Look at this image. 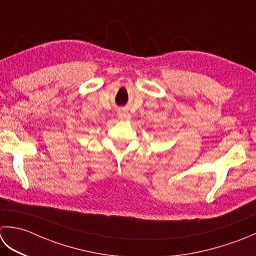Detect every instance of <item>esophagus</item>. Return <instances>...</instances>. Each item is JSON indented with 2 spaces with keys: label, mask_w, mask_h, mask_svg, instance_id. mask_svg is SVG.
<instances>
[{
  "label": "esophagus",
  "mask_w": 256,
  "mask_h": 256,
  "mask_svg": "<svg viewBox=\"0 0 256 256\" xmlns=\"http://www.w3.org/2000/svg\"><path fill=\"white\" fill-rule=\"evenodd\" d=\"M118 118L122 120V121H128V120L131 118V114L126 111H120L118 112Z\"/></svg>",
  "instance_id": "34e87169"
}]
</instances>
